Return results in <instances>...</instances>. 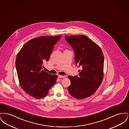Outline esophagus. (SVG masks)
Returning a JSON list of instances; mask_svg holds the SVG:
<instances>
[{"label": "esophagus", "instance_id": "obj_1", "mask_svg": "<svg viewBox=\"0 0 129 129\" xmlns=\"http://www.w3.org/2000/svg\"><path fill=\"white\" fill-rule=\"evenodd\" d=\"M57 77L59 78H65L66 77L65 76H63V75H58Z\"/></svg>", "mask_w": 129, "mask_h": 129}]
</instances>
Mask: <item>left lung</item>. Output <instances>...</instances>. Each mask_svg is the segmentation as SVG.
Returning <instances> with one entry per match:
<instances>
[{"label": "left lung", "mask_w": 129, "mask_h": 129, "mask_svg": "<svg viewBox=\"0 0 129 129\" xmlns=\"http://www.w3.org/2000/svg\"><path fill=\"white\" fill-rule=\"evenodd\" d=\"M74 51L75 65L81 67L75 76L69 75L70 94L75 98L82 99L93 94L100 86L104 76V56L101 48L84 35L65 36Z\"/></svg>", "instance_id": "1"}]
</instances>
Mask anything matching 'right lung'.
<instances>
[{"instance_id": "add662e5", "label": "right lung", "mask_w": 129, "mask_h": 129, "mask_svg": "<svg viewBox=\"0 0 129 129\" xmlns=\"http://www.w3.org/2000/svg\"><path fill=\"white\" fill-rule=\"evenodd\" d=\"M61 36H42L27 42L19 51L15 66L19 81L25 92L36 99L45 97L56 82V75L42 70L54 45Z\"/></svg>"}]
</instances>
